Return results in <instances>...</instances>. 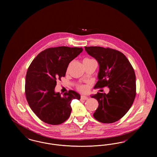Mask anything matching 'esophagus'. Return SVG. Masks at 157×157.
<instances>
[{"label": "esophagus", "instance_id": "obj_1", "mask_svg": "<svg viewBox=\"0 0 157 157\" xmlns=\"http://www.w3.org/2000/svg\"><path fill=\"white\" fill-rule=\"evenodd\" d=\"M88 99V98L86 96H84V95H82L81 97V99H82V100H87Z\"/></svg>", "mask_w": 157, "mask_h": 157}]
</instances>
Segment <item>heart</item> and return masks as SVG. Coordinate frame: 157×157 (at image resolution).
Returning a JSON list of instances; mask_svg holds the SVG:
<instances>
[{"mask_svg": "<svg viewBox=\"0 0 157 157\" xmlns=\"http://www.w3.org/2000/svg\"><path fill=\"white\" fill-rule=\"evenodd\" d=\"M93 62H95V60L90 59V58H86L83 60V63H91ZM76 88L79 91L81 92H87L88 90V86L86 85H82V84H79L76 85Z\"/></svg>", "mask_w": 157, "mask_h": 157, "instance_id": "b5f03b06", "label": "heart"}]
</instances>
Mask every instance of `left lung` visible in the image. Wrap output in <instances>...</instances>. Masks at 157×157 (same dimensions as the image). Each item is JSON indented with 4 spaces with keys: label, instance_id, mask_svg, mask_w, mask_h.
Returning <instances> with one entry per match:
<instances>
[{
    "label": "left lung",
    "instance_id": "1",
    "mask_svg": "<svg viewBox=\"0 0 157 157\" xmlns=\"http://www.w3.org/2000/svg\"><path fill=\"white\" fill-rule=\"evenodd\" d=\"M85 49L99 65L98 81L94 88H109L107 94L98 92L92 96L99 104L94 117L105 124L117 122L127 113L134 101L136 77L134 68L127 57L117 50L101 46H85Z\"/></svg>",
    "mask_w": 157,
    "mask_h": 157
}]
</instances>
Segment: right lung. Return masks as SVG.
<instances>
[{
	"label": "right lung",
	"mask_w": 157,
	"mask_h": 157,
	"mask_svg": "<svg viewBox=\"0 0 157 157\" xmlns=\"http://www.w3.org/2000/svg\"><path fill=\"white\" fill-rule=\"evenodd\" d=\"M82 48L59 46L39 53L28 69L25 95L31 109L46 124L59 125L69 118L72 99L80 95L69 90L61 96L55 92L56 80L64 77L69 63L82 52Z\"/></svg>",
	"instance_id": "add662e5"
}]
</instances>
